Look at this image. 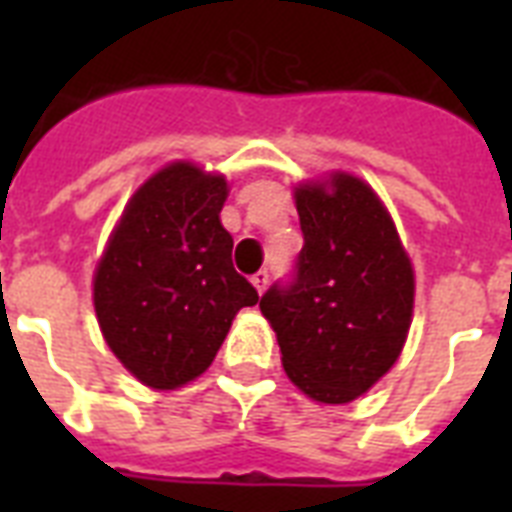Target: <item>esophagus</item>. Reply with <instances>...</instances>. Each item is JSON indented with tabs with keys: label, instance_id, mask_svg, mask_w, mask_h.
Masks as SVG:
<instances>
[{
	"label": "esophagus",
	"instance_id": "esophagus-1",
	"mask_svg": "<svg viewBox=\"0 0 512 512\" xmlns=\"http://www.w3.org/2000/svg\"><path fill=\"white\" fill-rule=\"evenodd\" d=\"M268 279H271V276H268V271H257L255 276H252V284H255V289L260 292V295H263L265 287H268Z\"/></svg>",
	"mask_w": 512,
	"mask_h": 512
}]
</instances>
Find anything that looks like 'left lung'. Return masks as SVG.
<instances>
[{"mask_svg":"<svg viewBox=\"0 0 512 512\" xmlns=\"http://www.w3.org/2000/svg\"><path fill=\"white\" fill-rule=\"evenodd\" d=\"M303 249L295 273L260 297L284 372L321 404L372 388L404 348L414 271L377 193L353 175L295 191Z\"/></svg>","mask_w":512,"mask_h":512,"instance_id":"8db88e82","label":"left lung"}]
</instances>
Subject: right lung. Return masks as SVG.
Returning <instances> with one entry per match:
<instances>
[{
	"label": "right lung",
	"mask_w": 512,
	"mask_h": 512,
	"mask_svg": "<svg viewBox=\"0 0 512 512\" xmlns=\"http://www.w3.org/2000/svg\"><path fill=\"white\" fill-rule=\"evenodd\" d=\"M225 196L223 175L170 164L135 191L100 257V332L148 388H180L207 372L233 316L260 300L231 263Z\"/></svg>",
	"instance_id": "1"
}]
</instances>
